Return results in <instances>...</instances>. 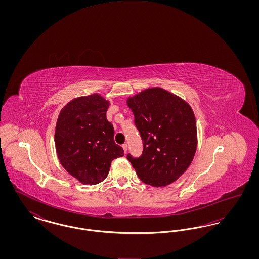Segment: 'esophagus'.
I'll return each instance as SVG.
<instances>
[{
  "label": "esophagus",
  "instance_id": "1",
  "mask_svg": "<svg viewBox=\"0 0 259 259\" xmlns=\"http://www.w3.org/2000/svg\"><path fill=\"white\" fill-rule=\"evenodd\" d=\"M122 148H123L124 152L126 153V152L128 151V145H127V144H124L123 146H122Z\"/></svg>",
  "mask_w": 259,
  "mask_h": 259
}]
</instances>
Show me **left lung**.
Listing matches in <instances>:
<instances>
[{
  "mask_svg": "<svg viewBox=\"0 0 259 259\" xmlns=\"http://www.w3.org/2000/svg\"><path fill=\"white\" fill-rule=\"evenodd\" d=\"M143 140L139 158L127 155L140 180L152 186L177 181L193 160L197 148L195 115L185 100L153 87L127 100Z\"/></svg>",
  "mask_w": 259,
  "mask_h": 259,
  "instance_id": "left-lung-1",
  "label": "left lung"
}]
</instances>
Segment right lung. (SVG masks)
I'll return each instance as SVG.
<instances>
[{
    "mask_svg": "<svg viewBox=\"0 0 259 259\" xmlns=\"http://www.w3.org/2000/svg\"><path fill=\"white\" fill-rule=\"evenodd\" d=\"M110 102L94 93L69 102L55 128V148L64 169L83 185H97L110 172L111 161L124 155L114 143L107 119Z\"/></svg>",
    "mask_w": 259,
    "mask_h": 259,
    "instance_id": "obj_1",
    "label": "right lung"
}]
</instances>
